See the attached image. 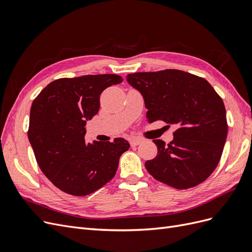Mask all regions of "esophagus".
<instances>
[{"label": "esophagus", "mask_w": 252, "mask_h": 252, "mask_svg": "<svg viewBox=\"0 0 252 252\" xmlns=\"http://www.w3.org/2000/svg\"><path fill=\"white\" fill-rule=\"evenodd\" d=\"M141 143H142V140H141V139H138V138H133V139L130 140V145H131L132 147L138 146V145L141 144Z\"/></svg>", "instance_id": "34e87169"}]
</instances>
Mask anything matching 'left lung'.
<instances>
[{
	"label": "left lung",
	"mask_w": 252,
	"mask_h": 252,
	"mask_svg": "<svg viewBox=\"0 0 252 252\" xmlns=\"http://www.w3.org/2000/svg\"><path fill=\"white\" fill-rule=\"evenodd\" d=\"M126 80L142 94L148 123L178 127L168 145L154 140L158 155L145 163L148 172L177 189L201 184L218 166L227 138L222 98L205 79L177 69L130 73Z\"/></svg>",
	"instance_id": "8db88e82"
}]
</instances>
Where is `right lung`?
Instances as JSON below:
<instances>
[{
  "instance_id": "obj_1",
  "label": "right lung",
  "mask_w": 252,
  "mask_h": 252,
  "mask_svg": "<svg viewBox=\"0 0 252 252\" xmlns=\"http://www.w3.org/2000/svg\"><path fill=\"white\" fill-rule=\"evenodd\" d=\"M123 82L117 74H88L51 82L32 105L28 139L41 170L62 191L84 196L117 172L128 141L85 142L86 122L100 109V94Z\"/></svg>"
}]
</instances>
